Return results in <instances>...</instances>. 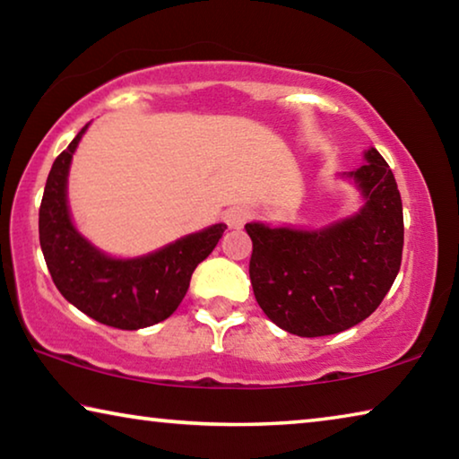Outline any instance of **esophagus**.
Returning a JSON list of instances; mask_svg holds the SVG:
<instances>
[{
    "instance_id": "34e87169",
    "label": "esophagus",
    "mask_w": 459,
    "mask_h": 459,
    "mask_svg": "<svg viewBox=\"0 0 459 459\" xmlns=\"http://www.w3.org/2000/svg\"><path fill=\"white\" fill-rule=\"evenodd\" d=\"M248 219H251V212H248L243 206L229 208V211L224 212V222L229 224V229H243Z\"/></svg>"
}]
</instances>
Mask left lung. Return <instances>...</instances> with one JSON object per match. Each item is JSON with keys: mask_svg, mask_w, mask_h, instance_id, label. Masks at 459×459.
<instances>
[{"mask_svg": "<svg viewBox=\"0 0 459 459\" xmlns=\"http://www.w3.org/2000/svg\"><path fill=\"white\" fill-rule=\"evenodd\" d=\"M367 204L322 230L245 224L257 304L279 328L301 338L344 332L375 312L403 259V204L391 168L375 147L348 174Z\"/></svg>", "mask_w": 459, "mask_h": 459, "instance_id": "1", "label": "left lung"}]
</instances>
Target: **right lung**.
Listing matches in <instances>:
<instances>
[{
  "instance_id": "obj_1",
  "label": "right lung",
  "mask_w": 459,
  "mask_h": 459,
  "mask_svg": "<svg viewBox=\"0 0 459 459\" xmlns=\"http://www.w3.org/2000/svg\"><path fill=\"white\" fill-rule=\"evenodd\" d=\"M84 126L54 160L46 180L40 219V247L58 291L92 320L119 330L153 325L176 312L190 277L219 243L227 224L188 235L139 259H111L87 243L71 222L66 176Z\"/></svg>"
}]
</instances>
